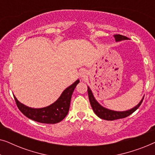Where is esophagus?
Here are the masks:
<instances>
[{
  "mask_svg": "<svg viewBox=\"0 0 155 155\" xmlns=\"http://www.w3.org/2000/svg\"><path fill=\"white\" fill-rule=\"evenodd\" d=\"M80 77L81 78L82 80H85L87 78V72L84 70H82L80 72Z\"/></svg>",
  "mask_w": 155,
  "mask_h": 155,
  "instance_id": "34e87169",
  "label": "esophagus"
}]
</instances>
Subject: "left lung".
<instances>
[{
  "label": "left lung",
  "instance_id": "1",
  "mask_svg": "<svg viewBox=\"0 0 155 155\" xmlns=\"http://www.w3.org/2000/svg\"><path fill=\"white\" fill-rule=\"evenodd\" d=\"M114 38H115L116 41H122V40L128 39V37L120 35H114ZM87 92L89 96V100H90L91 107H92L95 114H96L98 117L101 118V119L107 120H114L116 119H120V118H124L127 117V116H130V114H132L133 112L136 111V110L138 109L143 100V99L140 101V103L136 106V107H135L134 108H133V109H131L130 110H128V111H112V110L106 109V108L103 107L102 106L99 104L97 101L96 99H95L94 95H93L92 91H91L90 88L89 87H87Z\"/></svg>",
  "mask_w": 155,
  "mask_h": 155
}]
</instances>
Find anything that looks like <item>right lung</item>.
<instances>
[{
	"label": "right lung",
	"instance_id": "add662e5",
	"mask_svg": "<svg viewBox=\"0 0 155 155\" xmlns=\"http://www.w3.org/2000/svg\"><path fill=\"white\" fill-rule=\"evenodd\" d=\"M79 82V80H76L63 91L60 97L54 103L41 109L28 107L20 103L15 96L14 98L18 109L27 118L42 124H57L61 121L68 113L72 94Z\"/></svg>",
	"mask_w": 155,
	"mask_h": 155
}]
</instances>
